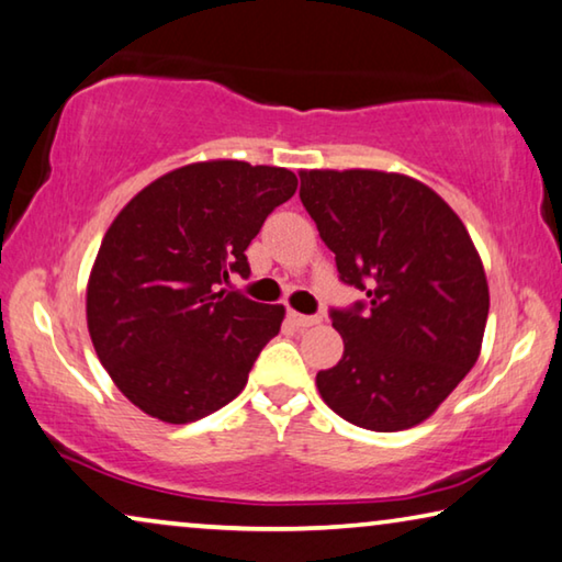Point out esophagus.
I'll list each match as a JSON object with an SVG mask.
<instances>
[{
    "instance_id": "obj_1",
    "label": "esophagus",
    "mask_w": 562,
    "mask_h": 562,
    "mask_svg": "<svg viewBox=\"0 0 562 562\" xmlns=\"http://www.w3.org/2000/svg\"><path fill=\"white\" fill-rule=\"evenodd\" d=\"M289 322L296 326V329H308V326H316L322 322V316H306L299 314V311H289Z\"/></svg>"
}]
</instances>
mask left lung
<instances>
[{
    "label": "left lung",
    "instance_id": "8db88e82",
    "mask_svg": "<svg viewBox=\"0 0 562 562\" xmlns=\"http://www.w3.org/2000/svg\"><path fill=\"white\" fill-rule=\"evenodd\" d=\"M301 203L367 293L331 308L339 364L318 371L322 400L351 425L400 431L425 422L480 357L490 291L464 223L431 188L400 172L304 170Z\"/></svg>",
    "mask_w": 562,
    "mask_h": 562
}]
</instances>
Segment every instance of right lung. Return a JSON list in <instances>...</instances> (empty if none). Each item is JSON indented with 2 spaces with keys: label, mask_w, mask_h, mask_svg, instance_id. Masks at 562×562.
<instances>
[{
  "label": "right lung",
  "mask_w": 562,
  "mask_h": 562,
  "mask_svg": "<svg viewBox=\"0 0 562 562\" xmlns=\"http://www.w3.org/2000/svg\"><path fill=\"white\" fill-rule=\"evenodd\" d=\"M296 186L286 168L191 162L117 213L88 281V329L135 407L188 425L244 392L286 311L221 286L231 273L248 279V244Z\"/></svg>",
  "instance_id": "obj_1"
}]
</instances>
